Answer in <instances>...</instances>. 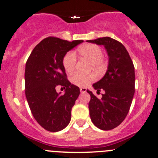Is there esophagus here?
<instances>
[{"label": "esophagus", "instance_id": "34e87169", "mask_svg": "<svg viewBox=\"0 0 158 158\" xmlns=\"http://www.w3.org/2000/svg\"><path fill=\"white\" fill-rule=\"evenodd\" d=\"M86 91H87V89H86L85 88H80V91H81V92L84 93V92H85Z\"/></svg>", "mask_w": 158, "mask_h": 158}]
</instances>
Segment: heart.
Returning a JSON list of instances; mask_svg holds the SVG:
<instances>
[{
    "label": "heart",
    "mask_w": 158,
    "mask_h": 158,
    "mask_svg": "<svg viewBox=\"0 0 158 158\" xmlns=\"http://www.w3.org/2000/svg\"><path fill=\"white\" fill-rule=\"evenodd\" d=\"M78 53L82 58H86L91 63L92 67L96 70H100L103 67L104 62L103 60V50L100 46L93 43H87L81 46L78 48ZM63 66L66 71L71 72L74 70L76 64V55L73 52H68L64 56ZM95 79L93 74L83 75V74L76 73L70 77L71 82L79 87H86L91 84Z\"/></svg>",
    "instance_id": "obj_1"
}]
</instances>
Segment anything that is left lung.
Returning <instances> with one entry per match:
<instances>
[{
	"mask_svg": "<svg viewBox=\"0 0 158 158\" xmlns=\"http://www.w3.org/2000/svg\"><path fill=\"white\" fill-rule=\"evenodd\" d=\"M88 43L103 45L109 56L106 73L93 87L105 94L98 99L91 91L88 103L90 117L93 124L103 131L118 127L129 112L135 92V71L133 61L124 45L112 38H98Z\"/></svg>",
	"mask_w": 158,
	"mask_h": 158,
	"instance_id": "obj_1",
	"label": "left lung"
}]
</instances>
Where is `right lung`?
I'll return each mask as SVG.
<instances>
[{
  "mask_svg": "<svg viewBox=\"0 0 158 158\" xmlns=\"http://www.w3.org/2000/svg\"><path fill=\"white\" fill-rule=\"evenodd\" d=\"M83 40H67L48 37L34 47L25 65V96L38 124L50 132L64 129L71 119V110L79 97V88L67 79L64 56ZM58 85L65 88L57 93Z\"/></svg>",
  "mask_w": 158,
  "mask_h": 158,
  "instance_id": "1",
  "label": "right lung"
}]
</instances>
